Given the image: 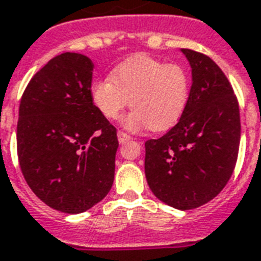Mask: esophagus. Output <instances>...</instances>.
<instances>
[{
    "label": "esophagus",
    "instance_id": "esophagus-1",
    "mask_svg": "<svg viewBox=\"0 0 261 261\" xmlns=\"http://www.w3.org/2000/svg\"><path fill=\"white\" fill-rule=\"evenodd\" d=\"M130 138L131 137L128 136V134H125L124 131H117V140H119L120 144H124L125 141H128Z\"/></svg>",
    "mask_w": 261,
    "mask_h": 261
}]
</instances>
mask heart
<instances>
[{
    "label": "heart",
    "mask_w": 261,
    "mask_h": 261,
    "mask_svg": "<svg viewBox=\"0 0 261 261\" xmlns=\"http://www.w3.org/2000/svg\"><path fill=\"white\" fill-rule=\"evenodd\" d=\"M190 95V77L175 63L136 55L127 58L111 71V77L98 79L90 87L96 111L115 120L130 103L134 109L121 119L125 128L166 131L177 124Z\"/></svg>",
    "instance_id": "obj_1"
}]
</instances>
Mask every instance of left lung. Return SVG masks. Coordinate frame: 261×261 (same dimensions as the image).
I'll return each mask as SVG.
<instances>
[{
	"label": "left lung",
	"mask_w": 261,
	"mask_h": 261,
	"mask_svg": "<svg viewBox=\"0 0 261 261\" xmlns=\"http://www.w3.org/2000/svg\"><path fill=\"white\" fill-rule=\"evenodd\" d=\"M192 86L178 123L145 142V175L158 199L178 210L199 207L216 198L235 169L241 141L239 106L216 62L182 48Z\"/></svg>",
	"instance_id": "obj_1"
}]
</instances>
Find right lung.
Listing matches in <instances>:
<instances>
[{"mask_svg": "<svg viewBox=\"0 0 261 261\" xmlns=\"http://www.w3.org/2000/svg\"><path fill=\"white\" fill-rule=\"evenodd\" d=\"M94 63L65 52L37 71L23 92L17 158L23 177L49 207L77 214L91 209L115 178L116 128L90 96Z\"/></svg>", "mask_w": 261, "mask_h": 261, "instance_id": "obj_1", "label": "right lung"}]
</instances>
